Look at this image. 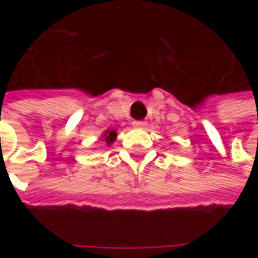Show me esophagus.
Instances as JSON below:
<instances>
[{
  "instance_id": "esophagus-1",
  "label": "esophagus",
  "mask_w": 258,
  "mask_h": 258,
  "mask_svg": "<svg viewBox=\"0 0 258 258\" xmlns=\"http://www.w3.org/2000/svg\"><path fill=\"white\" fill-rule=\"evenodd\" d=\"M133 124H134L135 127H145L146 121H142V120H135Z\"/></svg>"
}]
</instances>
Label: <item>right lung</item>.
I'll list each match as a JSON object with an SVG mask.
<instances>
[{
  "label": "right lung",
  "mask_w": 258,
  "mask_h": 258,
  "mask_svg": "<svg viewBox=\"0 0 258 258\" xmlns=\"http://www.w3.org/2000/svg\"><path fill=\"white\" fill-rule=\"evenodd\" d=\"M116 137H117V133H116L114 130H107V131H105V134H103V141H105L107 144V146H109L113 141L116 140Z\"/></svg>",
  "instance_id": "add662e5"
}]
</instances>
